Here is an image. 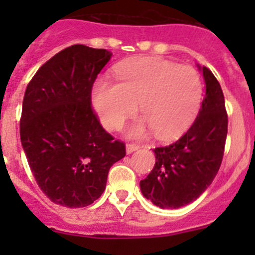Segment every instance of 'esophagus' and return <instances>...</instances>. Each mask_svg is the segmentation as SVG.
Masks as SVG:
<instances>
[{
	"mask_svg": "<svg viewBox=\"0 0 255 255\" xmlns=\"http://www.w3.org/2000/svg\"><path fill=\"white\" fill-rule=\"evenodd\" d=\"M138 149H139V145H137V144H127V145H126V153L130 154L133 153V151L138 150Z\"/></svg>",
	"mask_w": 255,
	"mask_h": 255,
	"instance_id": "34e87169",
	"label": "esophagus"
}]
</instances>
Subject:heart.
Listing matches in <instances>:
<instances>
[{
	"mask_svg": "<svg viewBox=\"0 0 255 255\" xmlns=\"http://www.w3.org/2000/svg\"><path fill=\"white\" fill-rule=\"evenodd\" d=\"M117 84L100 80L91 102L102 125L116 129L137 110L143 113L129 128L132 137L155 132L171 139L187 129L201 109L204 85L190 65H176L160 58H142L121 64L115 70Z\"/></svg>",
	"mask_w": 255,
	"mask_h": 255,
	"instance_id": "heart-1",
	"label": "heart"
}]
</instances>
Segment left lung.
Here are the masks:
<instances>
[{
  "instance_id": "8db88e82",
  "label": "left lung",
  "mask_w": 255,
  "mask_h": 255,
  "mask_svg": "<svg viewBox=\"0 0 255 255\" xmlns=\"http://www.w3.org/2000/svg\"><path fill=\"white\" fill-rule=\"evenodd\" d=\"M197 68L206 95L194 125L175 143L154 149L155 165L139 182L143 196L164 210L199 199L222 163L228 126L225 97L215 75L206 66L197 64Z\"/></svg>"
}]
</instances>
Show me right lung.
Returning a JSON list of instances; mask_svg holds the SVG:
<instances>
[{
	"mask_svg": "<svg viewBox=\"0 0 255 255\" xmlns=\"http://www.w3.org/2000/svg\"><path fill=\"white\" fill-rule=\"evenodd\" d=\"M106 49L82 44L59 51L39 68L24 92L20 142L38 186L56 205L85 207L106 189L110 168L126 155L91 109Z\"/></svg>",
	"mask_w": 255,
	"mask_h": 255,
	"instance_id": "add662e5",
	"label": "right lung"
}]
</instances>
